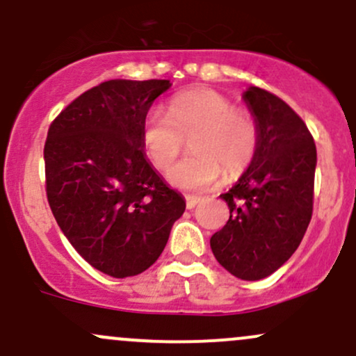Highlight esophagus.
Listing matches in <instances>:
<instances>
[{
    "label": "esophagus",
    "instance_id": "1",
    "mask_svg": "<svg viewBox=\"0 0 356 356\" xmlns=\"http://www.w3.org/2000/svg\"><path fill=\"white\" fill-rule=\"evenodd\" d=\"M202 199L201 197H196V196H186V206H187V209H194L196 208V206L199 204V202H201Z\"/></svg>",
    "mask_w": 356,
    "mask_h": 356
}]
</instances>
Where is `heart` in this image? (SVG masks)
I'll use <instances>...</instances> for the list:
<instances>
[{
	"instance_id": "heart-1",
	"label": "heart",
	"mask_w": 356,
	"mask_h": 356,
	"mask_svg": "<svg viewBox=\"0 0 356 356\" xmlns=\"http://www.w3.org/2000/svg\"><path fill=\"white\" fill-rule=\"evenodd\" d=\"M193 155L167 172L170 184L187 191L208 189L236 177L250 165L259 147V124L245 109L235 108L213 89H187L170 99L167 113L152 109L142 123V147L155 169L163 170L189 138Z\"/></svg>"
}]
</instances>
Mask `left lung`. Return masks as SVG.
<instances>
[{"label":"left lung","instance_id":"8db88e82","mask_svg":"<svg viewBox=\"0 0 356 356\" xmlns=\"http://www.w3.org/2000/svg\"><path fill=\"white\" fill-rule=\"evenodd\" d=\"M243 99L259 124V147L236 184L220 196L229 220L209 243L229 273L260 280L291 259L309 226L316 145L306 123L279 96L252 86Z\"/></svg>","mask_w":356,"mask_h":356}]
</instances>
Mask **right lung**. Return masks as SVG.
I'll use <instances>...</instances> for the list:
<instances>
[{
    "instance_id": "obj_1",
    "label": "right lung",
    "mask_w": 356,
    "mask_h": 356,
    "mask_svg": "<svg viewBox=\"0 0 356 356\" xmlns=\"http://www.w3.org/2000/svg\"><path fill=\"white\" fill-rule=\"evenodd\" d=\"M169 88L167 79L104 81L62 109L47 134L54 218L88 264L116 279L154 265L186 209L142 147L143 118Z\"/></svg>"
}]
</instances>
